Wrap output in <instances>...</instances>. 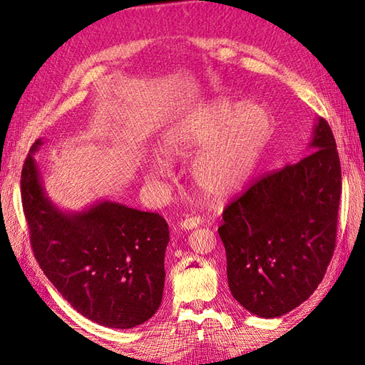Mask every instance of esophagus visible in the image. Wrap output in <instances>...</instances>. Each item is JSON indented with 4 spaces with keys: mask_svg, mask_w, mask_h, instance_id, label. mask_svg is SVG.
<instances>
[{
    "mask_svg": "<svg viewBox=\"0 0 365 365\" xmlns=\"http://www.w3.org/2000/svg\"><path fill=\"white\" fill-rule=\"evenodd\" d=\"M199 222H200L199 218H196V216H191V218H185L183 221H180L178 226H180L183 230H191V229H196L199 226Z\"/></svg>",
    "mask_w": 365,
    "mask_h": 365,
    "instance_id": "1",
    "label": "esophagus"
}]
</instances>
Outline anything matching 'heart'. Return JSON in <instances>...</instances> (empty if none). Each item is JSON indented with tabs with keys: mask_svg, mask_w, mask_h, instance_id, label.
<instances>
[{
	"mask_svg": "<svg viewBox=\"0 0 365 365\" xmlns=\"http://www.w3.org/2000/svg\"><path fill=\"white\" fill-rule=\"evenodd\" d=\"M273 127V114L267 106L215 100L169 127L161 149L169 157H190L200 150L191 170L195 185L207 199L226 200L252 177ZM161 174L163 163L153 160L149 175L157 178Z\"/></svg>",
	"mask_w": 365,
	"mask_h": 365,
	"instance_id": "heart-1",
	"label": "heart"
}]
</instances>
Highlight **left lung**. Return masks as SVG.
Here are the masks:
<instances>
[{
	"instance_id": "obj_1",
	"label": "left lung",
	"mask_w": 365,
	"mask_h": 365,
	"mask_svg": "<svg viewBox=\"0 0 365 365\" xmlns=\"http://www.w3.org/2000/svg\"><path fill=\"white\" fill-rule=\"evenodd\" d=\"M309 149L314 152L262 177L222 212L218 234L230 293L263 319L311 297L336 247L342 173L334 135L322 118Z\"/></svg>"
}]
</instances>
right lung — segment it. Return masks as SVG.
Wrapping results in <instances>:
<instances>
[{
  "mask_svg": "<svg viewBox=\"0 0 365 365\" xmlns=\"http://www.w3.org/2000/svg\"><path fill=\"white\" fill-rule=\"evenodd\" d=\"M31 147L21 169V202L31 246L48 281L83 317L131 329L161 304L169 227L158 213L100 200L64 212L46 196Z\"/></svg>",
  "mask_w": 365,
  "mask_h": 365,
  "instance_id": "obj_1",
  "label": "right lung"
}]
</instances>
